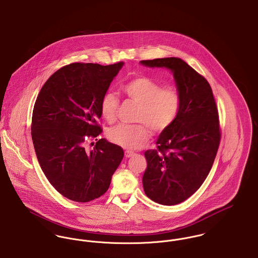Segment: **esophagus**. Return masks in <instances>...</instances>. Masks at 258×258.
<instances>
[{"mask_svg":"<svg viewBox=\"0 0 258 258\" xmlns=\"http://www.w3.org/2000/svg\"><path fill=\"white\" fill-rule=\"evenodd\" d=\"M133 155H135L134 152H131V151H125V152H124V156H125V157H132Z\"/></svg>","mask_w":258,"mask_h":258,"instance_id":"1","label":"esophagus"}]
</instances>
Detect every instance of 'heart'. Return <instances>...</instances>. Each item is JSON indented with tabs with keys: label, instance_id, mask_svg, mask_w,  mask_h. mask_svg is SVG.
I'll return each instance as SVG.
<instances>
[{
	"label": "heart",
	"instance_id": "b5f03b06",
	"mask_svg": "<svg viewBox=\"0 0 258 258\" xmlns=\"http://www.w3.org/2000/svg\"><path fill=\"white\" fill-rule=\"evenodd\" d=\"M121 92L134 103H138L136 121L138 124H118L110 128L107 138L113 144L126 149L137 150L151 138L152 132L166 131L176 119L180 98L172 88H162L154 80L140 76L126 82ZM118 101L112 94H105L101 102V114L107 122L116 118Z\"/></svg>",
	"mask_w": 258,
	"mask_h": 258
}]
</instances>
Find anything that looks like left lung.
Returning <instances> with one entry per match:
<instances>
[{"label":"left lung","mask_w":258,"mask_h":258,"mask_svg":"<svg viewBox=\"0 0 258 258\" xmlns=\"http://www.w3.org/2000/svg\"><path fill=\"white\" fill-rule=\"evenodd\" d=\"M141 63L169 70L180 98L177 117L159 135L157 150L145 153L143 186L155 203L178 205L202 186L213 164L220 142L216 103L208 82L183 59L171 56Z\"/></svg>","instance_id":"8db88e82"}]
</instances>
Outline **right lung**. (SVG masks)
Returning <instances> with one entry per match:
<instances>
[{
  "label": "right lung",
  "mask_w": 258,
  "mask_h": 258,
  "mask_svg": "<svg viewBox=\"0 0 258 258\" xmlns=\"http://www.w3.org/2000/svg\"><path fill=\"white\" fill-rule=\"evenodd\" d=\"M75 62L62 67L49 78L35 103L32 139L39 163L52 186L64 198L94 201L108 189L123 151L98 141L93 151L85 145L102 128L101 102L110 83L123 66Z\"/></svg>",
  "instance_id": "right-lung-1"
}]
</instances>
